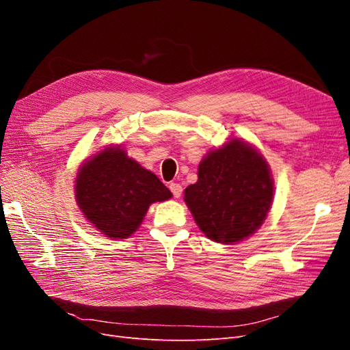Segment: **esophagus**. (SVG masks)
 <instances>
[{
    "mask_svg": "<svg viewBox=\"0 0 350 350\" xmlns=\"http://www.w3.org/2000/svg\"><path fill=\"white\" fill-rule=\"evenodd\" d=\"M169 189H171V193L175 198H179L183 194V185L178 184V183H171L169 184Z\"/></svg>",
    "mask_w": 350,
    "mask_h": 350,
    "instance_id": "1",
    "label": "esophagus"
}]
</instances>
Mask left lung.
<instances>
[{
    "instance_id": "obj_1",
    "label": "left lung",
    "mask_w": 350,
    "mask_h": 350,
    "mask_svg": "<svg viewBox=\"0 0 350 350\" xmlns=\"http://www.w3.org/2000/svg\"><path fill=\"white\" fill-rule=\"evenodd\" d=\"M185 203L204 235L232 243L252 235L266 219L273 179L264 157L232 140L198 165V181L185 188Z\"/></svg>"
}]
</instances>
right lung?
Returning <instances> with one entry per match:
<instances>
[{
  "label": "right lung",
  "mask_w": 350,
  "mask_h": 350,
  "mask_svg": "<svg viewBox=\"0 0 350 350\" xmlns=\"http://www.w3.org/2000/svg\"><path fill=\"white\" fill-rule=\"evenodd\" d=\"M171 197L161 179L120 147H107L90 159L76 179V200L83 215L103 235L115 239L129 238L152 203Z\"/></svg>",
  "instance_id": "obj_1"
}]
</instances>
